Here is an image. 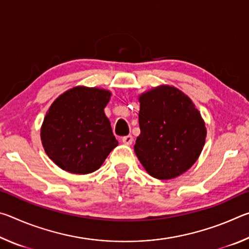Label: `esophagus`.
I'll list each match as a JSON object with an SVG mask.
<instances>
[{
	"label": "esophagus",
	"mask_w": 249,
	"mask_h": 249,
	"mask_svg": "<svg viewBox=\"0 0 249 249\" xmlns=\"http://www.w3.org/2000/svg\"><path fill=\"white\" fill-rule=\"evenodd\" d=\"M122 142H123V144L127 145V146L132 145V142H133V136H132V135H127V136H124L123 138H122Z\"/></svg>",
	"instance_id": "34e87169"
}]
</instances>
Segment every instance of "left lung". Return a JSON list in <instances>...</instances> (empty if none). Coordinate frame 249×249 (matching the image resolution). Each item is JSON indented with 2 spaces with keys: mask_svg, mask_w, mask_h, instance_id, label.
I'll return each mask as SVG.
<instances>
[{
  "mask_svg": "<svg viewBox=\"0 0 249 249\" xmlns=\"http://www.w3.org/2000/svg\"><path fill=\"white\" fill-rule=\"evenodd\" d=\"M141 134L135 154L148 174L169 180L190 169L205 144L206 127L195 103L177 88L156 87L138 96Z\"/></svg>",
  "mask_w": 249,
  "mask_h": 249,
  "instance_id": "1",
  "label": "left lung"
}]
</instances>
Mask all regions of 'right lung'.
<instances>
[{"label":"right lung","instance_id":"add662e5","mask_svg":"<svg viewBox=\"0 0 249 249\" xmlns=\"http://www.w3.org/2000/svg\"><path fill=\"white\" fill-rule=\"evenodd\" d=\"M112 93L78 86L53 101L40 128L48 157L62 170L91 174L119 145L104 108Z\"/></svg>","mask_w":249,"mask_h":249}]
</instances>
